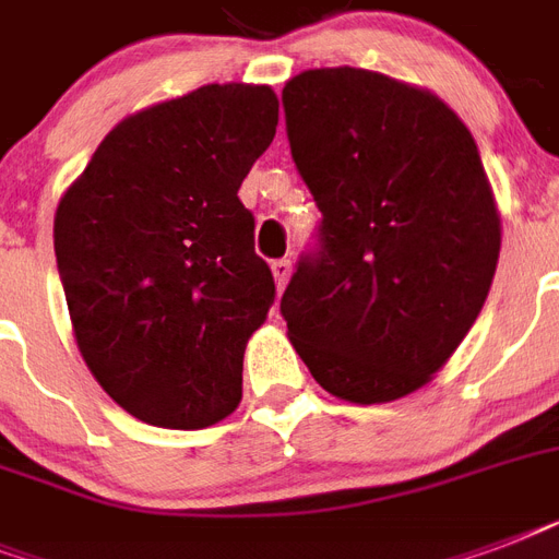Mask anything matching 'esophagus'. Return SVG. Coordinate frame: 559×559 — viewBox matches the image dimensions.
<instances>
[{
  "label": "esophagus",
  "mask_w": 559,
  "mask_h": 559,
  "mask_svg": "<svg viewBox=\"0 0 559 559\" xmlns=\"http://www.w3.org/2000/svg\"><path fill=\"white\" fill-rule=\"evenodd\" d=\"M289 275H293V261L289 258H281V261H272V278L278 284V289L287 287Z\"/></svg>",
  "instance_id": "1"
}]
</instances>
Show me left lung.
I'll use <instances>...</instances> for the list:
<instances>
[{
    "label": "left lung",
    "mask_w": 559,
    "mask_h": 559,
    "mask_svg": "<svg viewBox=\"0 0 559 559\" xmlns=\"http://www.w3.org/2000/svg\"><path fill=\"white\" fill-rule=\"evenodd\" d=\"M281 100L322 211L281 298L289 342L333 397H406L455 354L493 284L502 223L476 142L438 95L368 69H310Z\"/></svg>",
    "instance_id": "left-lung-1"
}]
</instances>
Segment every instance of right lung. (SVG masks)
Segmentation results:
<instances>
[{"mask_svg":"<svg viewBox=\"0 0 559 559\" xmlns=\"http://www.w3.org/2000/svg\"><path fill=\"white\" fill-rule=\"evenodd\" d=\"M275 127L270 86L209 83L124 118L57 205L78 348L144 424L202 429L240 403L275 281L237 191Z\"/></svg>","mask_w":559,"mask_h":559,"instance_id":"1","label":"right lung"}]
</instances>
